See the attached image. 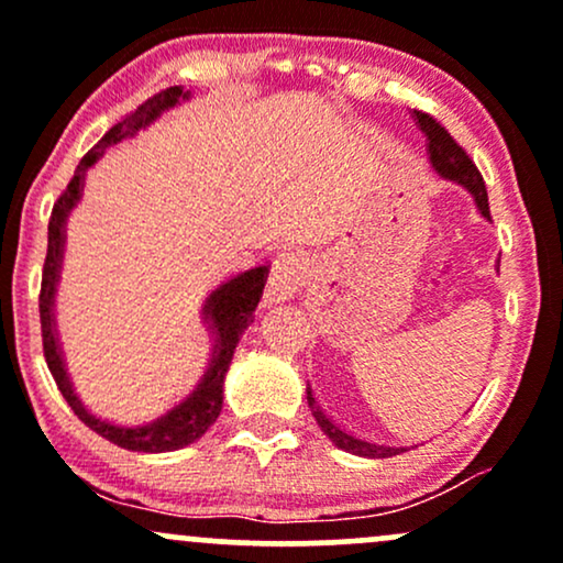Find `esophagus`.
Masks as SVG:
<instances>
[{"mask_svg": "<svg viewBox=\"0 0 563 563\" xmlns=\"http://www.w3.org/2000/svg\"><path fill=\"white\" fill-rule=\"evenodd\" d=\"M301 283V264L296 260H280L273 264L267 277V288H264V303H280L288 301L290 296L299 290Z\"/></svg>", "mask_w": 563, "mask_h": 563, "instance_id": "obj_1", "label": "esophagus"}]
</instances>
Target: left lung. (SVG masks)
Returning a JSON list of instances; mask_svg holds the SVG:
<instances>
[{
    "instance_id": "8db88e82",
    "label": "left lung",
    "mask_w": 563,
    "mask_h": 563,
    "mask_svg": "<svg viewBox=\"0 0 563 563\" xmlns=\"http://www.w3.org/2000/svg\"><path fill=\"white\" fill-rule=\"evenodd\" d=\"M412 121H416V126L421 129L426 137V156H429L431 169H434L442 179H450V183L461 185L463 190H468L471 198L476 200V209L482 211V217L489 219L487 187H484L482 174L474 166V161L466 156V151H463V147L457 145L448 132H444V126L437 124L431 115L412 111ZM307 402H309V410H312L314 421H318V426L322 429V434L331 439L339 450L352 452V455H360V457H391V455H399V452H405V448L373 444V442H365V439H357L346 434V431H341L339 426H335L331 418L320 410V405L314 402L309 384H307Z\"/></svg>"
}]
</instances>
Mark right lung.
<instances>
[{
	"instance_id": "add662e5",
	"label": "right lung",
	"mask_w": 563,
	"mask_h": 563,
	"mask_svg": "<svg viewBox=\"0 0 563 563\" xmlns=\"http://www.w3.org/2000/svg\"><path fill=\"white\" fill-rule=\"evenodd\" d=\"M190 92H183V87H169L164 92H158L156 97H151L147 102L134 111L132 115H126L121 124H115L111 132L106 134L87 156L81 158V164L76 166L74 179H70L66 192L57 198L53 217H49V228H47V260H44V273H42V296H38V314H42V339H44V357H47V367L53 373L57 389H60L66 402L70 405V410L79 416V421H84L89 429L97 431L100 437H106L108 442L119 444L124 450H134V452H172V450H183L187 444H192L196 439H200L206 431L214 426V421L222 412V402H224V376H228L232 354H235L238 341L241 335L249 331V325L254 322V312L256 303L262 299L264 283H267V267H256L249 269V273H241L232 280L219 286L214 294H211L209 301V318H211V328H214V357H211L209 371L203 373L200 384L196 386V391L190 397H185L183 402H177L172 410H166L164 416L156 418L151 423L142 426H115L102 421V418L92 416L87 407L81 405V399L76 397L74 386H70V378L66 373V363L60 357V346H57L55 339V320H53V301H55V286L57 277H60V260H63V224L70 214V209L76 206L81 192V179L84 172L89 166L100 161L106 147L115 145V142L134 137L140 129L151 126L153 121L158 119L161 113H166L169 108L185 102Z\"/></svg>"
}]
</instances>
